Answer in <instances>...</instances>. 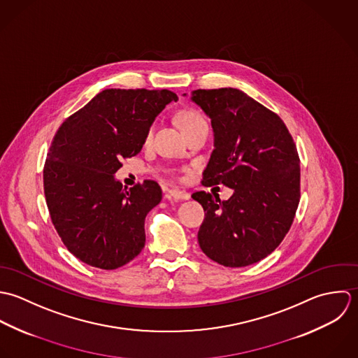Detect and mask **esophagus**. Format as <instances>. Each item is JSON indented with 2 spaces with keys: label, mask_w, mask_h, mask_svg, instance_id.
Masks as SVG:
<instances>
[{
  "label": "esophagus",
  "mask_w": 358,
  "mask_h": 358,
  "mask_svg": "<svg viewBox=\"0 0 358 358\" xmlns=\"http://www.w3.org/2000/svg\"><path fill=\"white\" fill-rule=\"evenodd\" d=\"M169 196L171 199H174V201H187V199H189V194L188 192L180 191V189H176V188L169 191Z\"/></svg>",
  "instance_id": "1"
}]
</instances>
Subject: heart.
<instances>
[{
    "label": "heart",
    "instance_id": "obj_1",
    "mask_svg": "<svg viewBox=\"0 0 358 358\" xmlns=\"http://www.w3.org/2000/svg\"><path fill=\"white\" fill-rule=\"evenodd\" d=\"M176 122L178 124V127L181 129V131L184 133V136H189L191 133L199 130V129H203V127H208V123L203 117V115L195 109V108H184L181 110L177 112L176 115ZM152 134H153V126H150L145 134V141L149 143L150 138H152Z\"/></svg>",
    "mask_w": 358,
    "mask_h": 358
}]
</instances>
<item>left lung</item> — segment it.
Returning <instances> with one entry per match:
<instances>
[{
  "instance_id": "obj_1",
  "label": "left lung",
  "mask_w": 358,
  "mask_h": 358,
  "mask_svg": "<svg viewBox=\"0 0 358 358\" xmlns=\"http://www.w3.org/2000/svg\"><path fill=\"white\" fill-rule=\"evenodd\" d=\"M192 101L212 119L215 149L202 184L234 189L228 201L198 191L203 253L225 267H246L284 241L300 201V159L282 119L236 88L196 90Z\"/></svg>"
}]
</instances>
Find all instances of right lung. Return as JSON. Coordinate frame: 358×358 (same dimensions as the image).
<instances>
[{
    "label": "right lung",
    "mask_w": 358,
    "mask_h": 358,
    "mask_svg": "<svg viewBox=\"0 0 358 358\" xmlns=\"http://www.w3.org/2000/svg\"><path fill=\"white\" fill-rule=\"evenodd\" d=\"M177 99L169 90L109 88L59 126L44 164V194L58 235L83 263L115 270L143 250L145 217L162 189L153 180L126 189L113 174L122 159L140 153L155 117Z\"/></svg>",
    "instance_id": "add662e5"
}]
</instances>
